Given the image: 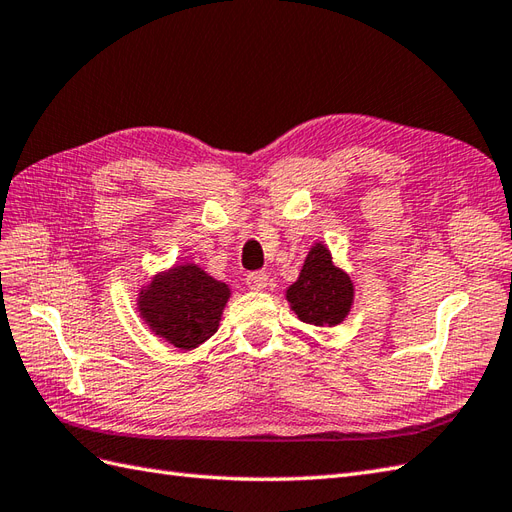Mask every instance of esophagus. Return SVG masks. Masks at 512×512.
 Returning a JSON list of instances; mask_svg holds the SVG:
<instances>
[{
  "mask_svg": "<svg viewBox=\"0 0 512 512\" xmlns=\"http://www.w3.org/2000/svg\"><path fill=\"white\" fill-rule=\"evenodd\" d=\"M246 285L251 287V290H255V292L266 290L268 274H266V272H251V274H246Z\"/></svg>",
  "mask_w": 512,
  "mask_h": 512,
  "instance_id": "esophagus-1",
  "label": "esophagus"
}]
</instances>
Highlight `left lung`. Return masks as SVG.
I'll return each instance as SVG.
<instances>
[{
	"mask_svg": "<svg viewBox=\"0 0 512 512\" xmlns=\"http://www.w3.org/2000/svg\"><path fill=\"white\" fill-rule=\"evenodd\" d=\"M292 311L313 326H335L350 313L355 285L348 274L333 264L331 251L322 242L311 246L298 281L287 287Z\"/></svg>",
	"mask_w": 512,
	"mask_h": 512,
	"instance_id": "obj_1",
	"label": "left lung"
}]
</instances>
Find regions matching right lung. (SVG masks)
Listing matches in <instances>:
<instances>
[{
  "mask_svg": "<svg viewBox=\"0 0 512 512\" xmlns=\"http://www.w3.org/2000/svg\"><path fill=\"white\" fill-rule=\"evenodd\" d=\"M231 290L196 264L155 274L138 294L140 318L179 350H192L218 331Z\"/></svg>",
  "mask_w": 512,
  "mask_h": 512,
  "instance_id": "add662e5",
  "label": "right lung"
}]
</instances>
